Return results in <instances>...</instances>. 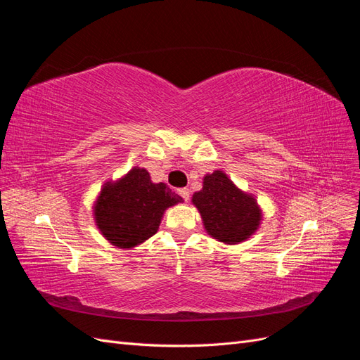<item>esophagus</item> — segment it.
I'll use <instances>...</instances> for the list:
<instances>
[{"label": "esophagus", "instance_id": "esophagus-1", "mask_svg": "<svg viewBox=\"0 0 360 360\" xmlns=\"http://www.w3.org/2000/svg\"><path fill=\"white\" fill-rule=\"evenodd\" d=\"M179 195L184 200V201H189V189L188 188H183V189H179Z\"/></svg>", "mask_w": 360, "mask_h": 360}]
</instances>
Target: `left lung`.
Wrapping results in <instances>:
<instances>
[{
    "mask_svg": "<svg viewBox=\"0 0 360 360\" xmlns=\"http://www.w3.org/2000/svg\"><path fill=\"white\" fill-rule=\"evenodd\" d=\"M207 234L225 245L242 243L263 221V210L252 193L238 189L221 169L205 174L202 189L192 195Z\"/></svg>",
    "mask_w": 360,
    "mask_h": 360,
    "instance_id": "obj_1",
    "label": "left lung"
}]
</instances>
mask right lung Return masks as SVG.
Listing matches in <instances>:
<instances>
[{
    "instance_id": "obj_1",
    "label": "right lung",
    "mask_w": 360,
    "mask_h": 360,
    "mask_svg": "<svg viewBox=\"0 0 360 360\" xmlns=\"http://www.w3.org/2000/svg\"><path fill=\"white\" fill-rule=\"evenodd\" d=\"M183 202L165 183H153L135 167L122 179L108 180L93 205L94 222L111 245L132 249L155 236L167 209Z\"/></svg>"
}]
</instances>
